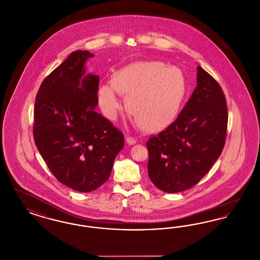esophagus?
I'll use <instances>...</instances> for the list:
<instances>
[{
  "label": "esophagus",
  "instance_id": "obj_1",
  "mask_svg": "<svg viewBox=\"0 0 260 260\" xmlns=\"http://www.w3.org/2000/svg\"><path fill=\"white\" fill-rule=\"evenodd\" d=\"M126 142H127L128 145L133 146V145H135L136 143H137V140H136L135 138H133V137H126Z\"/></svg>",
  "mask_w": 260,
  "mask_h": 260
}]
</instances>
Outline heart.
Listing matches in <instances>:
<instances>
[{
	"label": "heart",
	"instance_id": "obj_1",
	"mask_svg": "<svg viewBox=\"0 0 260 260\" xmlns=\"http://www.w3.org/2000/svg\"><path fill=\"white\" fill-rule=\"evenodd\" d=\"M112 87L103 84L98 97L103 113L113 118L119 108L114 91L125 96V110L144 132H159L178 117L187 83L181 69L160 61H138L117 70Z\"/></svg>",
	"mask_w": 260,
	"mask_h": 260
}]
</instances>
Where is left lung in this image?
I'll use <instances>...</instances> for the list:
<instances>
[{
    "label": "left lung",
    "mask_w": 260,
    "mask_h": 260,
    "mask_svg": "<svg viewBox=\"0 0 260 260\" xmlns=\"http://www.w3.org/2000/svg\"><path fill=\"white\" fill-rule=\"evenodd\" d=\"M227 120L223 91L198 66L197 86L178 118L147 141V172L152 183L167 193L198 183L223 149Z\"/></svg>",
    "instance_id": "left-lung-1"
}]
</instances>
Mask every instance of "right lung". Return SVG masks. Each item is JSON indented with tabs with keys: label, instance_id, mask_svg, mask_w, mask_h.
<instances>
[{
	"label": "right lung",
	"instance_id": "add662e5",
	"mask_svg": "<svg viewBox=\"0 0 260 260\" xmlns=\"http://www.w3.org/2000/svg\"><path fill=\"white\" fill-rule=\"evenodd\" d=\"M94 54L76 50L48 75L38 91L34 109L36 146L58 181L90 192L108 181L124 137L96 113L99 77L86 74Z\"/></svg>",
	"mask_w": 260,
	"mask_h": 260
}]
</instances>
